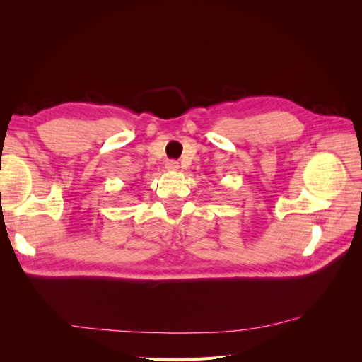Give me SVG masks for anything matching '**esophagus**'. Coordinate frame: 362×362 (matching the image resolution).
<instances>
[{
  "label": "esophagus",
  "instance_id": "1",
  "mask_svg": "<svg viewBox=\"0 0 362 362\" xmlns=\"http://www.w3.org/2000/svg\"><path fill=\"white\" fill-rule=\"evenodd\" d=\"M166 169H168L169 172H175V170H178V169H180V164H178V161H173V160H170V161H168V163H166Z\"/></svg>",
  "mask_w": 362,
  "mask_h": 362
}]
</instances>
